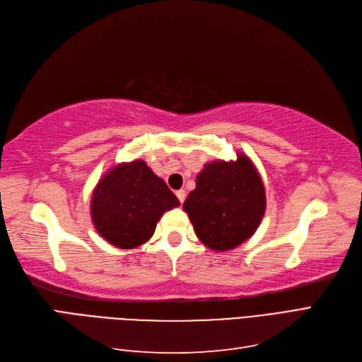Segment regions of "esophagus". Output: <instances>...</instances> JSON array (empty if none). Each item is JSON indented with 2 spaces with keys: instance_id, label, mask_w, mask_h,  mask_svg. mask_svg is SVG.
I'll list each match as a JSON object with an SVG mask.
<instances>
[{
  "instance_id": "34e87169",
  "label": "esophagus",
  "mask_w": 362,
  "mask_h": 362,
  "mask_svg": "<svg viewBox=\"0 0 362 362\" xmlns=\"http://www.w3.org/2000/svg\"><path fill=\"white\" fill-rule=\"evenodd\" d=\"M176 195H177V198H179V202L183 204L185 198H186V192H185L183 189H180V191H177V192H176Z\"/></svg>"
}]
</instances>
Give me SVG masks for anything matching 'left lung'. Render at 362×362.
Wrapping results in <instances>:
<instances>
[{
    "mask_svg": "<svg viewBox=\"0 0 362 362\" xmlns=\"http://www.w3.org/2000/svg\"><path fill=\"white\" fill-rule=\"evenodd\" d=\"M195 183L183 209L207 247L231 250L255 234L265 213V189L246 155L206 164Z\"/></svg>",
    "mask_w": 362,
    "mask_h": 362,
    "instance_id": "left-lung-1",
    "label": "left lung"
}]
</instances>
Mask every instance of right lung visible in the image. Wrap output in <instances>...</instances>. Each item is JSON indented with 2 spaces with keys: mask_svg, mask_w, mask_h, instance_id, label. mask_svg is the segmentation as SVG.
I'll use <instances>...</instances> for the list:
<instances>
[{
  "mask_svg": "<svg viewBox=\"0 0 362 362\" xmlns=\"http://www.w3.org/2000/svg\"><path fill=\"white\" fill-rule=\"evenodd\" d=\"M180 202L144 160L119 164L100 179L90 199L98 234L119 249H134L149 240L156 222Z\"/></svg>",
  "mask_w": 362,
  "mask_h": 362,
  "instance_id": "add662e5",
  "label": "right lung"
}]
</instances>
